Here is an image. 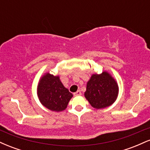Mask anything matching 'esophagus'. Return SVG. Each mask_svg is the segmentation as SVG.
I'll use <instances>...</instances> for the list:
<instances>
[{
	"mask_svg": "<svg viewBox=\"0 0 150 150\" xmlns=\"http://www.w3.org/2000/svg\"><path fill=\"white\" fill-rule=\"evenodd\" d=\"M81 94H82V93H81L80 91H77L76 92L73 93L74 96H80V95H81Z\"/></svg>",
	"mask_w": 150,
	"mask_h": 150,
	"instance_id": "1",
	"label": "esophagus"
}]
</instances>
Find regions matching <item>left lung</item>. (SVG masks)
Wrapping results in <instances>:
<instances>
[{"label":"left lung","mask_w":150,"mask_h":150,"mask_svg":"<svg viewBox=\"0 0 150 150\" xmlns=\"http://www.w3.org/2000/svg\"><path fill=\"white\" fill-rule=\"evenodd\" d=\"M117 82L108 72L93 74L87 83L85 97L97 109L104 108L115 102L118 95Z\"/></svg>","instance_id":"1"}]
</instances>
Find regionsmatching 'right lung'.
Masks as SVG:
<instances>
[{
  "label": "right lung",
  "instance_id": "obj_1",
  "mask_svg": "<svg viewBox=\"0 0 150 150\" xmlns=\"http://www.w3.org/2000/svg\"><path fill=\"white\" fill-rule=\"evenodd\" d=\"M37 96L43 106L52 111L60 112L67 108L73 95L63 86L58 75L46 73L39 81Z\"/></svg>",
  "mask_w": 150,
  "mask_h": 150
}]
</instances>
